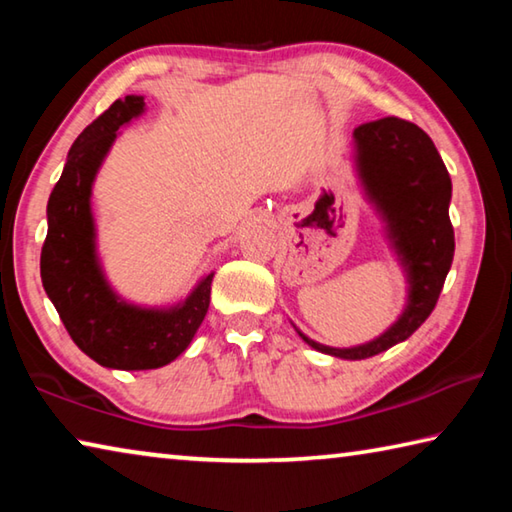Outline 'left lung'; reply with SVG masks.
<instances>
[{
    "instance_id": "obj_1",
    "label": "left lung",
    "mask_w": 512,
    "mask_h": 512,
    "mask_svg": "<svg viewBox=\"0 0 512 512\" xmlns=\"http://www.w3.org/2000/svg\"><path fill=\"white\" fill-rule=\"evenodd\" d=\"M354 146L363 189L409 275V305L379 339L357 348H327L298 332L314 350L352 361L409 339L436 307L454 259L452 178L431 137L411 121L384 117L354 128Z\"/></svg>"
}]
</instances>
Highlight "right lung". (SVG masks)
<instances>
[{"label": "right lung", "mask_w": 512, "mask_h": 512, "mask_svg": "<svg viewBox=\"0 0 512 512\" xmlns=\"http://www.w3.org/2000/svg\"><path fill=\"white\" fill-rule=\"evenodd\" d=\"M144 112V97L117 99L76 137L47 203L40 277L72 341L101 366L151 370L187 350L210 307L212 277L171 309H142L108 287L94 248L90 194L117 131Z\"/></svg>", "instance_id": "right-lung-1"}]
</instances>
